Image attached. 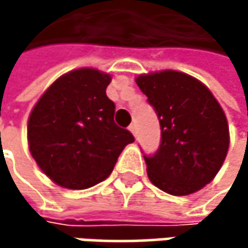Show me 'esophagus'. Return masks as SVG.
I'll return each mask as SVG.
<instances>
[{
    "instance_id": "obj_1",
    "label": "esophagus",
    "mask_w": 248,
    "mask_h": 248,
    "mask_svg": "<svg viewBox=\"0 0 248 248\" xmlns=\"http://www.w3.org/2000/svg\"><path fill=\"white\" fill-rule=\"evenodd\" d=\"M129 130L136 136V133H138V126H136V124H132L130 126H129Z\"/></svg>"
}]
</instances>
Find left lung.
<instances>
[{"label":"left lung","mask_w":248,"mask_h":248,"mask_svg":"<svg viewBox=\"0 0 248 248\" xmlns=\"http://www.w3.org/2000/svg\"><path fill=\"white\" fill-rule=\"evenodd\" d=\"M136 84L161 126L158 151L143 155L151 182L171 195L201 189L220 171L230 145L221 106L201 81L181 72L142 75Z\"/></svg>","instance_id":"obj_1"}]
</instances>
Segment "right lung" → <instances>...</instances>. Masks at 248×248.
I'll return each mask as SVG.
<instances>
[{
    "mask_svg": "<svg viewBox=\"0 0 248 248\" xmlns=\"http://www.w3.org/2000/svg\"><path fill=\"white\" fill-rule=\"evenodd\" d=\"M110 76L78 69L57 78L28 119L30 152L56 184L84 189L106 179L133 135L115 124Z\"/></svg>",
    "mask_w": 248,
    "mask_h": 248,
    "instance_id": "add662e5",
    "label": "right lung"
}]
</instances>
